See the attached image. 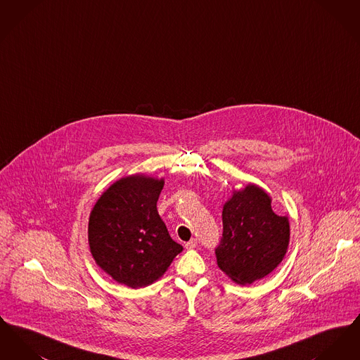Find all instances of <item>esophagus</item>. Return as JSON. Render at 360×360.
Segmentation results:
<instances>
[{"instance_id": "34e87169", "label": "esophagus", "mask_w": 360, "mask_h": 360, "mask_svg": "<svg viewBox=\"0 0 360 360\" xmlns=\"http://www.w3.org/2000/svg\"><path fill=\"white\" fill-rule=\"evenodd\" d=\"M197 245H198L197 239L188 240V243H185V248H186V250H193V248H195Z\"/></svg>"}]
</instances>
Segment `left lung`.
Segmentation results:
<instances>
[{
  "label": "left lung",
  "instance_id": "8db88e82",
  "mask_svg": "<svg viewBox=\"0 0 360 360\" xmlns=\"http://www.w3.org/2000/svg\"><path fill=\"white\" fill-rule=\"evenodd\" d=\"M271 197L255 184L233 190L224 204L223 239L216 248L220 270L238 285L270 274L286 255L290 241L288 216H278Z\"/></svg>",
  "mask_w": 360,
  "mask_h": 360
}]
</instances>
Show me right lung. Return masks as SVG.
Segmentation results:
<instances>
[{
  "label": "right lung",
  "instance_id": "obj_1",
  "mask_svg": "<svg viewBox=\"0 0 360 360\" xmlns=\"http://www.w3.org/2000/svg\"><path fill=\"white\" fill-rule=\"evenodd\" d=\"M163 178L124 176L97 200L89 217L91 257L117 283L146 288L167 271L184 248L170 238L156 202Z\"/></svg>",
  "mask_w": 360,
  "mask_h": 360
}]
</instances>
